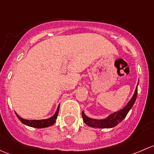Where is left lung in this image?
<instances>
[{"instance_id": "8db88e82", "label": "left lung", "mask_w": 154, "mask_h": 154, "mask_svg": "<svg viewBox=\"0 0 154 154\" xmlns=\"http://www.w3.org/2000/svg\"><path fill=\"white\" fill-rule=\"evenodd\" d=\"M138 84H139V83H138ZM137 93L138 90L137 87H136L134 94L132 97L131 100L127 104V106H125L122 109L119 110L117 112L110 115L106 119H102V120H96V119H90V118L87 117L83 112H82V117H83V121L87 125L91 127H95V128H112V127H114L115 126L118 125L120 122H122L124 120V119L127 116V113L129 112L130 109L133 107L135 101H136Z\"/></svg>"}]
</instances>
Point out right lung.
<instances>
[{
  "mask_svg": "<svg viewBox=\"0 0 154 154\" xmlns=\"http://www.w3.org/2000/svg\"><path fill=\"white\" fill-rule=\"evenodd\" d=\"M59 109H60V106H58L57 112H56L55 114H54L52 117L48 119H44V120H25V119L20 117L17 113H15V114H16L18 119H19L24 125L29 126V127H35V128H44V127H50V126L53 125L55 123L56 119H57V116H58Z\"/></svg>",
  "mask_w": 154,
  "mask_h": 154,
  "instance_id": "right-lung-1",
  "label": "right lung"
}]
</instances>
